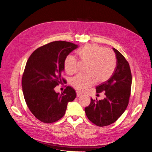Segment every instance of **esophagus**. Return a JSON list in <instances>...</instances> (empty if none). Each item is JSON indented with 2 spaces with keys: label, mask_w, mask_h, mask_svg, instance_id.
<instances>
[{
  "label": "esophagus",
  "mask_w": 152,
  "mask_h": 152,
  "mask_svg": "<svg viewBox=\"0 0 152 152\" xmlns=\"http://www.w3.org/2000/svg\"><path fill=\"white\" fill-rule=\"evenodd\" d=\"M76 95H77V97H80V96H81L82 95V93L80 91L77 90L76 91Z\"/></svg>",
  "instance_id": "obj_1"
}]
</instances>
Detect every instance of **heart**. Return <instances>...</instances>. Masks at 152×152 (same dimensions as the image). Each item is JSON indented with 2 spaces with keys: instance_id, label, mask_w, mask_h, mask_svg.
<instances>
[{
  "instance_id": "obj_1",
  "label": "heart",
  "mask_w": 152,
  "mask_h": 152,
  "mask_svg": "<svg viewBox=\"0 0 152 152\" xmlns=\"http://www.w3.org/2000/svg\"><path fill=\"white\" fill-rule=\"evenodd\" d=\"M77 53L80 59L87 63L86 74H78L70 80L71 85L79 90H83L97 83H103L109 79L115 72L117 57L115 53L96 44H90L80 48ZM64 67L67 74L77 72V61L72 55H68L64 61Z\"/></svg>"
}]
</instances>
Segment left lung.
<instances>
[{
	"mask_svg": "<svg viewBox=\"0 0 152 152\" xmlns=\"http://www.w3.org/2000/svg\"><path fill=\"white\" fill-rule=\"evenodd\" d=\"M117 57V66L113 76L96 86L97 93L104 92L106 97L97 100L91 99L85 108L88 118L96 126L110 125L123 114L131 96L132 74L129 64L124 56L113 48Z\"/></svg>",
	"mask_w": 152,
	"mask_h": 152,
	"instance_id": "1",
	"label": "left lung"
}]
</instances>
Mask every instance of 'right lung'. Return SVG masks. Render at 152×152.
Listing matches in <instances>:
<instances>
[{"mask_svg":"<svg viewBox=\"0 0 152 152\" xmlns=\"http://www.w3.org/2000/svg\"><path fill=\"white\" fill-rule=\"evenodd\" d=\"M77 48L72 42L53 41L36 49L26 62L21 81L23 96L31 112L41 122L52 123L61 119L68 103L76 97L70 86L61 94L54 88L66 82L62 78L64 59Z\"/></svg>","mask_w":152,"mask_h":152,"instance_id":"add662e5","label":"right lung"}]
</instances>
